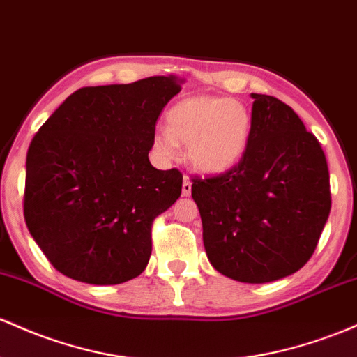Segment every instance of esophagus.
Returning a JSON list of instances; mask_svg holds the SVG:
<instances>
[{"instance_id":"obj_1","label":"esophagus","mask_w":357,"mask_h":357,"mask_svg":"<svg viewBox=\"0 0 357 357\" xmlns=\"http://www.w3.org/2000/svg\"><path fill=\"white\" fill-rule=\"evenodd\" d=\"M191 195V181L188 176H185V181H183V197H190Z\"/></svg>"}]
</instances>
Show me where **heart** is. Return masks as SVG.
Listing matches in <instances>:
<instances>
[{
    "mask_svg": "<svg viewBox=\"0 0 357 357\" xmlns=\"http://www.w3.org/2000/svg\"><path fill=\"white\" fill-rule=\"evenodd\" d=\"M167 128L154 132L152 146L164 159H176L186 146L190 166L202 174L220 176L238 166L248 152L252 116L242 101L198 95L167 112Z\"/></svg>",
    "mask_w": 357,
    "mask_h": 357,
    "instance_id": "b5f03b06",
    "label": "heart"
}]
</instances>
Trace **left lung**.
I'll use <instances>...</instances> for the list:
<instances>
[{
  "label": "left lung",
  "instance_id": "1",
  "mask_svg": "<svg viewBox=\"0 0 357 357\" xmlns=\"http://www.w3.org/2000/svg\"><path fill=\"white\" fill-rule=\"evenodd\" d=\"M252 134L225 174L193 179L206 256L223 276L269 283L307 264L331 213L325 154L288 105L250 95Z\"/></svg>",
  "mask_w": 357,
  "mask_h": 357
}]
</instances>
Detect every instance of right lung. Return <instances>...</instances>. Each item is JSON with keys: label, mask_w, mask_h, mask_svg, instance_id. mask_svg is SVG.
Returning a JSON list of instances; mask_svg holds the SVG:
<instances>
[{"label": "right lung", "mask_w": 357, "mask_h": 357, "mask_svg": "<svg viewBox=\"0 0 357 357\" xmlns=\"http://www.w3.org/2000/svg\"><path fill=\"white\" fill-rule=\"evenodd\" d=\"M183 79L152 76L74 91L26 154L23 215L59 273L120 284L146 269L152 222L181 197L183 174L149 160L160 112Z\"/></svg>", "instance_id": "1"}]
</instances>
